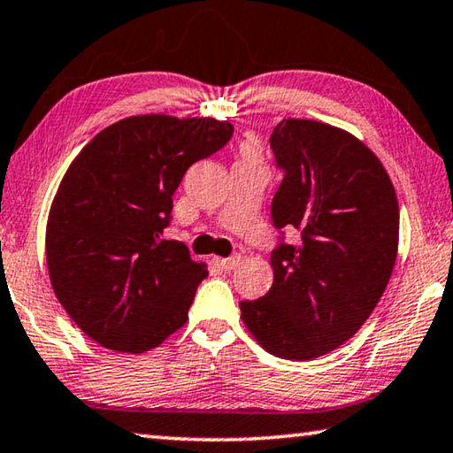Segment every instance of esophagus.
Returning <instances> with one entry per match:
<instances>
[{"label": "esophagus", "mask_w": 453, "mask_h": 453, "mask_svg": "<svg viewBox=\"0 0 453 453\" xmlns=\"http://www.w3.org/2000/svg\"><path fill=\"white\" fill-rule=\"evenodd\" d=\"M213 262L218 264L221 270H234L235 265L242 262V256L240 254H234V256H229V257H215Z\"/></svg>", "instance_id": "34e87169"}]
</instances>
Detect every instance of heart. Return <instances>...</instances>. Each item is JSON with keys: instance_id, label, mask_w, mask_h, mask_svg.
<instances>
[{"instance_id": "heart-1", "label": "heart", "mask_w": 453, "mask_h": 453, "mask_svg": "<svg viewBox=\"0 0 453 453\" xmlns=\"http://www.w3.org/2000/svg\"><path fill=\"white\" fill-rule=\"evenodd\" d=\"M240 159H246V161L260 159V145H257V141L248 139V141L242 142V145H240Z\"/></svg>"}]
</instances>
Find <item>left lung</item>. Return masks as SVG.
Listing matches in <instances>:
<instances>
[{
	"instance_id": "obj_1",
	"label": "left lung",
	"mask_w": 453,
	"mask_h": 453,
	"mask_svg": "<svg viewBox=\"0 0 453 453\" xmlns=\"http://www.w3.org/2000/svg\"><path fill=\"white\" fill-rule=\"evenodd\" d=\"M284 171L272 221L300 232L280 243L268 294L240 303L270 355L311 361L349 341L375 311L399 246V203L381 161L347 131L284 119L270 136Z\"/></svg>"
}]
</instances>
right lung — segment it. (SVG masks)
<instances>
[{
	"label": "right lung",
	"instance_id": "add662e5",
	"mask_svg": "<svg viewBox=\"0 0 453 453\" xmlns=\"http://www.w3.org/2000/svg\"><path fill=\"white\" fill-rule=\"evenodd\" d=\"M232 134L227 120L139 114L70 163L50 207L46 262L64 311L100 347L145 353L188 322L207 265L163 232L185 171Z\"/></svg>",
	"mask_w": 453,
	"mask_h": 453
}]
</instances>
